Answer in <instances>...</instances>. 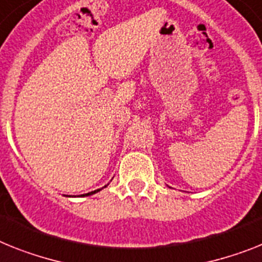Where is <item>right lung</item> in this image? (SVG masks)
<instances>
[{
	"label": "right lung",
	"mask_w": 262,
	"mask_h": 262,
	"mask_svg": "<svg viewBox=\"0 0 262 262\" xmlns=\"http://www.w3.org/2000/svg\"><path fill=\"white\" fill-rule=\"evenodd\" d=\"M100 189H97V190H94V192H90V193H86V194H82V195H90V194H94V193H97Z\"/></svg>",
	"instance_id": "right-lung-1"
}]
</instances>
